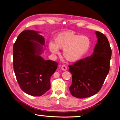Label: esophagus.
<instances>
[{
    "instance_id": "obj_1",
    "label": "esophagus",
    "mask_w": 120,
    "mask_h": 120,
    "mask_svg": "<svg viewBox=\"0 0 120 120\" xmlns=\"http://www.w3.org/2000/svg\"><path fill=\"white\" fill-rule=\"evenodd\" d=\"M61 69L64 71H66L67 70V67L64 64L62 65V66H61Z\"/></svg>"
}]
</instances>
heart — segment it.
I'll list each match as a JSON object with an SVG mask.
<instances>
[{
    "instance_id": "obj_1",
    "label": "heart",
    "mask_w": 120,
    "mask_h": 120,
    "mask_svg": "<svg viewBox=\"0 0 120 120\" xmlns=\"http://www.w3.org/2000/svg\"><path fill=\"white\" fill-rule=\"evenodd\" d=\"M90 45V40L87 36L64 32L56 35L53 43H49L48 47L51 52L56 54L59 53L58 49H64V57L69 61L75 62L87 53Z\"/></svg>"
}]
</instances>
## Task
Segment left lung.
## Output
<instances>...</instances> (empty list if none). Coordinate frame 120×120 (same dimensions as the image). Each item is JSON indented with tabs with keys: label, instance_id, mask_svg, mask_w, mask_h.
<instances>
[{
	"label": "left lung",
	"instance_id": "8db88e82",
	"mask_svg": "<svg viewBox=\"0 0 120 120\" xmlns=\"http://www.w3.org/2000/svg\"><path fill=\"white\" fill-rule=\"evenodd\" d=\"M98 42L93 53L69 65L72 74L71 94L80 99L94 95L100 90L110 70L112 50L106 37L95 32Z\"/></svg>",
	"mask_w": 120,
	"mask_h": 120
}]
</instances>
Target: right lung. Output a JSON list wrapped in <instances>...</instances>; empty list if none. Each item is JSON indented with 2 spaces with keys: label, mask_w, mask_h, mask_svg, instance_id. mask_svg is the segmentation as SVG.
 I'll return each instance as SVG.
<instances>
[{
  "label": "right lung",
  "mask_w": 120,
  "mask_h": 120,
  "mask_svg": "<svg viewBox=\"0 0 120 120\" xmlns=\"http://www.w3.org/2000/svg\"><path fill=\"white\" fill-rule=\"evenodd\" d=\"M38 33L24 30L13 46V65L17 82L24 92L37 97L50 89V78L58 64L53 61L45 60L40 56L45 39Z\"/></svg>",
  "instance_id": "right-lung-1"
}]
</instances>
